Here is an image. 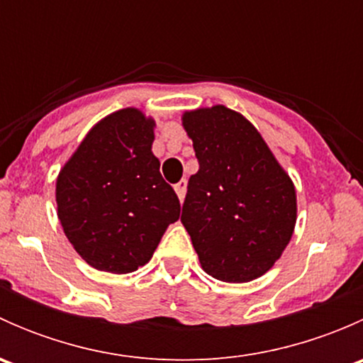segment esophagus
<instances>
[{
	"label": "esophagus",
	"instance_id": "esophagus-1",
	"mask_svg": "<svg viewBox=\"0 0 363 363\" xmlns=\"http://www.w3.org/2000/svg\"><path fill=\"white\" fill-rule=\"evenodd\" d=\"M174 189H175V193H177V196H179V200H184V195H186V181L184 179H182V181H179L177 184L174 186Z\"/></svg>",
	"mask_w": 363,
	"mask_h": 363
}]
</instances>
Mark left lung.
I'll return each mask as SVG.
<instances>
[{"label":"left lung","instance_id":"8db88e82","mask_svg":"<svg viewBox=\"0 0 363 363\" xmlns=\"http://www.w3.org/2000/svg\"><path fill=\"white\" fill-rule=\"evenodd\" d=\"M199 172L189 177L181 221L208 276L247 283L288 246L295 188L247 119L223 105L188 112Z\"/></svg>","mask_w":363,"mask_h":363}]
</instances>
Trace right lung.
<instances>
[{"label":"right lung","instance_id":"add662e5","mask_svg":"<svg viewBox=\"0 0 363 363\" xmlns=\"http://www.w3.org/2000/svg\"><path fill=\"white\" fill-rule=\"evenodd\" d=\"M152 126L137 108L113 112L87 133L57 177L65 233L98 270L128 274L145 265L181 216L151 152Z\"/></svg>","mask_w":363,"mask_h":363}]
</instances>
